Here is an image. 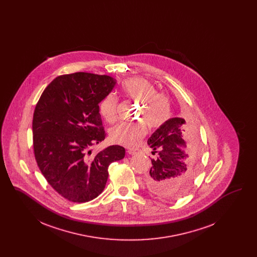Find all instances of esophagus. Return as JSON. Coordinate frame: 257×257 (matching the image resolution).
<instances>
[{
    "instance_id": "esophagus-1",
    "label": "esophagus",
    "mask_w": 257,
    "mask_h": 257,
    "mask_svg": "<svg viewBox=\"0 0 257 257\" xmlns=\"http://www.w3.org/2000/svg\"><path fill=\"white\" fill-rule=\"evenodd\" d=\"M137 152H138L137 149H128V150H127V153H128V154H131V155H134Z\"/></svg>"
}]
</instances>
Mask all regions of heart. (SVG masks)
Listing matches in <instances>:
<instances>
[{
    "label": "heart",
    "instance_id": "obj_1",
    "mask_svg": "<svg viewBox=\"0 0 257 257\" xmlns=\"http://www.w3.org/2000/svg\"><path fill=\"white\" fill-rule=\"evenodd\" d=\"M120 88L126 97L140 103L138 119L145 123H120L110 130V140L114 144L134 147L147 134L146 123L149 128H158L170 118V100L165 94L156 92L154 86L143 78L127 79ZM117 105L118 100L112 93L107 94L100 101L99 111L107 122L116 120Z\"/></svg>",
    "mask_w": 257,
    "mask_h": 257
}]
</instances>
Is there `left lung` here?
I'll return each instance as SVG.
<instances>
[{"mask_svg": "<svg viewBox=\"0 0 257 257\" xmlns=\"http://www.w3.org/2000/svg\"><path fill=\"white\" fill-rule=\"evenodd\" d=\"M189 144L187 145L184 138ZM196 143L194 126L182 117H172L151 135L147 144L156 158L145 176L147 190L156 196L175 199L183 196L192 184L190 153Z\"/></svg>", "mask_w": 257, "mask_h": 257, "instance_id": "left-lung-1", "label": "left lung"}]
</instances>
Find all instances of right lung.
<instances>
[{
	"label": "right lung",
	"mask_w": 257,
	"mask_h": 257,
	"mask_svg": "<svg viewBox=\"0 0 257 257\" xmlns=\"http://www.w3.org/2000/svg\"><path fill=\"white\" fill-rule=\"evenodd\" d=\"M115 84L107 75H61L37 102L33 118L37 166L51 187L69 201L97 197L107 183L110 164L125 156L124 147L110 146L89 157L90 147L106 137L99 103Z\"/></svg>",
	"instance_id": "obj_1"
}]
</instances>
